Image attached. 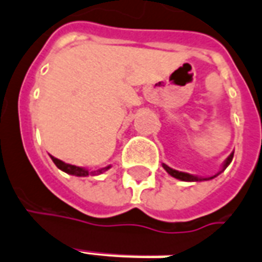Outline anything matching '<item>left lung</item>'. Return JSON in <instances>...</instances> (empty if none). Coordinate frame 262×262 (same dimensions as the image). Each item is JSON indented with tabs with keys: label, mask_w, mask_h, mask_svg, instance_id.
Segmentation results:
<instances>
[{
	"label": "left lung",
	"mask_w": 262,
	"mask_h": 262,
	"mask_svg": "<svg viewBox=\"0 0 262 262\" xmlns=\"http://www.w3.org/2000/svg\"><path fill=\"white\" fill-rule=\"evenodd\" d=\"M232 158H234V152H232L231 155L228 156L227 159H226V162H224L223 164V170H226V167H227L228 164L231 163V160ZM163 166V168L166 170V171L168 172V174L171 175V177H174V178L177 179H181V181H187V182H197V181H207V179H212V178H215L216 175H219L220 172H217L216 175H213V177H209V178H199V177H194V175H190V174H187V172H182V171H177V170H172L171 167H168L167 164H162ZM222 170V171H223Z\"/></svg>",
	"instance_id": "obj_1"
}]
</instances>
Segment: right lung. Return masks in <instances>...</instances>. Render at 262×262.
<instances>
[{"label": "right lung", "instance_id": "add662e5", "mask_svg": "<svg viewBox=\"0 0 262 262\" xmlns=\"http://www.w3.org/2000/svg\"><path fill=\"white\" fill-rule=\"evenodd\" d=\"M50 158H51V160L54 162L55 166L59 168V170H62V171H65L67 174L76 175V177H88V175L102 174V172L107 171V170L111 167V166H107V167L99 168V170H96V171H90V170H85V168H83V167H77V166H73V164L65 163V162L57 159V158H54V156L50 155Z\"/></svg>", "mask_w": 262, "mask_h": 262}]
</instances>
